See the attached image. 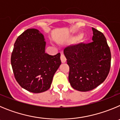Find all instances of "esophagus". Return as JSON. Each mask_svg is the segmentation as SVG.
Wrapping results in <instances>:
<instances>
[{
    "instance_id": "34e87169",
    "label": "esophagus",
    "mask_w": 120,
    "mask_h": 120,
    "mask_svg": "<svg viewBox=\"0 0 120 120\" xmlns=\"http://www.w3.org/2000/svg\"><path fill=\"white\" fill-rule=\"evenodd\" d=\"M61 61L62 63H65L66 62V58H65V56L64 55L63 53H61Z\"/></svg>"
}]
</instances>
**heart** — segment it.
Wrapping results in <instances>:
<instances>
[{"instance_id":"obj_1","label":"heart","mask_w":120,"mask_h":120,"mask_svg":"<svg viewBox=\"0 0 120 120\" xmlns=\"http://www.w3.org/2000/svg\"><path fill=\"white\" fill-rule=\"evenodd\" d=\"M82 36H83V34L82 32L77 33V34H75V35H73V37L71 38L70 41H71V42H74V41H77V40L80 39V40H79V43H83V42L85 41V39L81 38L82 37Z\"/></svg>"}]
</instances>
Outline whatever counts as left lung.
I'll use <instances>...</instances> for the list:
<instances>
[{"label":"left lung","instance_id":"left-lung-1","mask_svg":"<svg viewBox=\"0 0 120 120\" xmlns=\"http://www.w3.org/2000/svg\"><path fill=\"white\" fill-rule=\"evenodd\" d=\"M93 42L70 45L64 53L70 67L68 80L75 90L86 92L96 88L108 76L111 54L103 33L92 27Z\"/></svg>","mask_w":120,"mask_h":120}]
</instances>
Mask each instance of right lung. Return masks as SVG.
<instances>
[{"label":"right lung","mask_w":120,"mask_h":120,"mask_svg":"<svg viewBox=\"0 0 120 120\" xmlns=\"http://www.w3.org/2000/svg\"><path fill=\"white\" fill-rule=\"evenodd\" d=\"M44 35L36 29H28L17 38L11 62L15 78L23 88L34 93L50 88L53 77L61 61L60 53H45Z\"/></svg>","instance_id":"obj_1"}]
</instances>
